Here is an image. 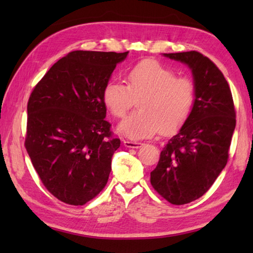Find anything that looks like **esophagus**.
Returning a JSON list of instances; mask_svg holds the SVG:
<instances>
[{"label": "esophagus", "mask_w": 253, "mask_h": 253, "mask_svg": "<svg viewBox=\"0 0 253 253\" xmlns=\"http://www.w3.org/2000/svg\"><path fill=\"white\" fill-rule=\"evenodd\" d=\"M124 146L127 148H132V149H138L142 147L141 142H137V141H129V140H125L124 141Z\"/></svg>", "instance_id": "34e87169"}]
</instances>
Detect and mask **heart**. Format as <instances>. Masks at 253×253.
I'll list each match as a JSON object with an SVG mask.
<instances>
[{"mask_svg":"<svg viewBox=\"0 0 253 253\" xmlns=\"http://www.w3.org/2000/svg\"><path fill=\"white\" fill-rule=\"evenodd\" d=\"M127 85L111 82L103 89V103L112 115L122 118L138 101L139 112L124 121L118 131L133 140L151 138L161 130L170 133L184 125L195 102L189 78L176 77L170 68L143 60L128 69Z\"/></svg>","mask_w":253,"mask_h":253,"instance_id":"b5f03b06","label":"heart"}]
</instances>
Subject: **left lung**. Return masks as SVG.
<instances>
[{
	"label": "left lung",
	"mask_w": 253,
	"mask_h": 253,
	"mask_svg": "<svg viewBox=\"0 0 253 253\" xmlns=\"http://www.w3.org/2000/svg\"><path fill=\"white\" fill-rule=\"evenodd\" d=\"M191 69L195 102L151 171V185L165 200L180 206L202 197L221 174L236 126L233 95L222 72L197 51L164 53Z\"/></svg>",
	"instance_id": "1"
}]
</instances>
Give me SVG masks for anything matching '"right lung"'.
Here are the masks:
<instances>
[{"label": "right lung", "mask_w": 253, "mask_h": 253, "mask_svg": "<svg viewBox=\"0 0 253 253\" xmlns=\"http://www.w3.org/2000/svg\"><path fill=\"white\" fill-rule=\"evenodd\" d=\"M128 52L74 51L35 87L27 105L25 147L42 184L72 206L105 187L121 146L105 121L103 89Z\"/></svg>", "instance_id": "right-lung-1"}]
</instances>
